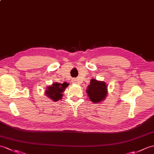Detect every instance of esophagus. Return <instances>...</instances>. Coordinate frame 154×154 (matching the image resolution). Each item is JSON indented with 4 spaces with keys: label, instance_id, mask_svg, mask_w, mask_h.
Instances as JSON below:
<instances>
[{
    "label": "esophagus",
    "instance_id": "esophagus-1",
    "mask_svg": "<svg viewBox=\"0 0 154 154\" xmlns=\"http://www.w3.org/2000/svg\"><path fill=\"white\" fill-rule=\"evenodd\" d=\"M72 82L73 83H77V79H73V81H72Z\"/></svg>",
    "mask_w": 154,
    "mask_h": 154
}]
</instances>
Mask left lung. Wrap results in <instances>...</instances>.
<instances>
[{
    "label": "left lung",
    "mask_w": 154,
    "mask_h": 154,
    "mask_svg": "<svg viewBox=\"0 0 154 154\" xmlns=\"http://www.w3.org/2000/svg\"><path fill=\"white\" fill-rule=\"evenodd\" d=\"M87 95L90 100L98 103L105 100L108 95V87L104 81L92 79L87 90Z\"/></svg>",
    "instance_id": "1"
}]
</instances>
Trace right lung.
I'll return each mask as SVG.
<instances>
[{
  "mask_svg": "<svg viewBox=\"0 0 154 154\" xmlns=\"http://www.w3.org/2000/svg\"><path fill=\"white\" fill-rule=\"evenodd\" d=\"M68 85L69 83H67L66 82H64L63 83H59L55 82L52 83V85L48 86L46 88L45 94L52 101L56 102L60 100L62 98L63 92L65 91L66 87H68Z\"/></svg>",
  "mask_w": 154,
  "mask_h": 154,
  "instance_id": "add662e5",
  "label": "right lung"
}]
</instances>
